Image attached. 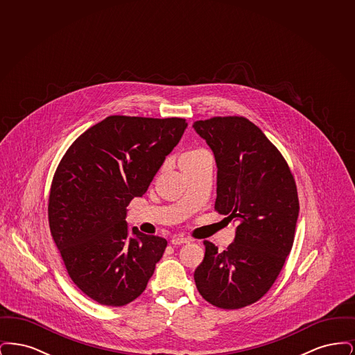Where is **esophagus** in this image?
I'll use <instances>...</instances> for the list:
<instances>
[{
    "label": "esophagus",
    "instance_id": "obj_1",
    "mask_svg": "<svg viewBox=\"0 0 355 355\" xmlns=\"http://www.w3.org/2000/svg\"><path fill=\"white\" fill-rule=\"evenodd\" d=\"M171 243L173 245H184V243H189V239L185 238V236H173L171 238Z\"/></svg>",
    "mask_w": 355,
    "mask_h": 355
}]
</instances>
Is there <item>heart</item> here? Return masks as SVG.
<instances>
[{
  "mask_svg": "<svg viewBox=\"0 0 355 355\" xmlns=\"http://www.w3.org/2000/svg\"><path fill=\"white\" fill-rule=\"evenodd\" d=\"M203 153H205V150H202V149H191V150L182 153V154L180 155V166H181V165H186V164H189V162H191V161H194L196 158H198Z\"/></svg>",
  "mask_w": 355,
  "mask_h": 355,
  "instance_id": "b5f03b06",
  "label": "heart"
}]
</instances>
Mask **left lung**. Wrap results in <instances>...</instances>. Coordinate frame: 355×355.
Instances as JSON below:
<instances>
[{
	"label": "left lung",
	"instance_id": "left-lung-1",
	"mask_svg": "<svg viewBox=\"0 0 355 355\" xmlns=\"http://www.w3.org/2000/svg\"><path fill=\"white\" fill-rule=\"evenodd\" d=\"M193 128L216 157L214 209L236 223L226 250L203 241L196 286L209 304L241 309L261 300L284 268L300 213L297 185L284 155L252 121L213 117Z\"/></svg>",
	"mask_w": 355,
	"mask_h": 355
}]
</instances>
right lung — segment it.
I'll return each instance as SVG.
<instances>
[{
	"label": "right lung",
	"instance_id": "obj_1",
	"mask_svg": "<svg viewBox=\"0 0 355 355\" xmlns=\"http://www.w3.org/2000/svg\"><path fill=\"white\" fill-rule=\"evenodd\" d=\"M186 119L110 116L69 148L51 181L48 218L69 277L89 298L125 306L139 297L168 241L126 223V207L146 193Z\"/></svg>",
	"mask_w": 355,
	"mask_h": 355
}]
</instances>
